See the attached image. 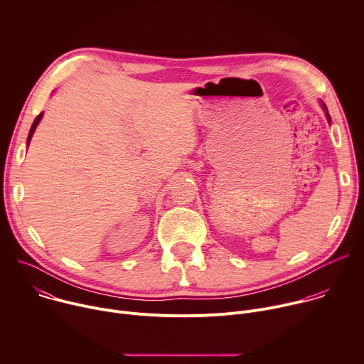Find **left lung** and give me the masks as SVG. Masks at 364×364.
I'll return each instance as SVG.
<instances>
[{"label": "left lung", "mask_w": 364, "mask_h": 364, "mask_svg": "<svg viewBox=\"0 0 364 364\" xmlns=\"http://www.w3.org/2000/svg\"><path fill=\"white\" fill-rule=\"evenodd\" d=\"M320 105H321V108H323V111H324V114H326V118H327L328 124H331V117H330V114H328V109H327V107H326V103H324L323 100H320Z\"/></svg>", "instance_id": "left-lung-1"}]
</instances>
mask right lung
Instances as JSON below:
<instances>
[{"label": "right lung", "mask_w": 364, "mask_h": 364, "mask_svg": "<svg viewBox=\"0 0 364 364\" xmlns=\"http://www.w3.org/2000/svg\"><path fill=\"white\" fill-rule=\"evenodd\" d=\"M41 118H43V112L34 119V122H33V125H31V128H30V132H28V136H27V146L30 145V141H31V136H33V134H34V131H36V128H37V125L40 124V121H41Z\"/></svg>", "instance_id": "right-lung-1"}]
</instances>
